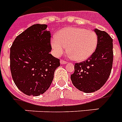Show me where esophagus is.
Returning <instances> with one entry per match:
<instances>
[{"mask_svg": "<svg viewBox=\"0 0 122 122\" xmlns=\"http://www.w3.org/2000/svg\"><path fill=\"white\" fill-rule=\"evenodd\" d=\"M60 63H61V64H65L67 63V61H64V60H63V59H61V61H60Z\"/></svg>", "mask_w": 122, "mask_h": 122, "instance_id": "34e87169", "label": "esophagus"}]
</instances>
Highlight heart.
I'll list each match as a JSON object with an SVG mask.
<instances>
[{
  "instance_id": "b5f03b06",
  "label": "heart",
  "mask_w": 122,
  "mask_h": 122,
  "mask_svg": "<svg viewBox=\"0 0 122 122\" xmlns=\"http://www.w3.org/2000/svg\"><path fill=\"white\" fill-rule=\"evenodd\" d=\"M98 37L95 31L81 27H67L59 30L51 41L52 49L56 56H60L66 49L70 57L75 61L88 59L95 51Z\"/></svg>"
}]
</instances>
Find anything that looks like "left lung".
Instances as JSON below:
<instances>
[{"label": "left lung", "mask_w": 122, "mask_h": 122, "mask_svg": "<svg viewBox=\"0 0 122 122\" xmlns=\"http://www.w3.org/2000/svg\"><path fill=\"white\" fill-rule=\"evenodd\" d=\"M98 37L95 51L88 59L75 64V72L71 75L72 83L85 93L100 90L110 76L113 64V39L105 31L95 29Z\"/></svg>", "instance_id": "1"}]
</instances>
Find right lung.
Returning <instances> with one entry per match:
<instances>
[{"label":"right lung","mask_w":122,"mask_h":122,"mask_svg":"<svg viewBox=\"0 0 122 122\" xmlns=\"http://www.w3.org/2000/svg\"><path fill=\"white\" fill-rule=\"evenodd\" d=\"M46 24H34L15 39L10 47V67L14 83L29 96L48 90L59 59L50 54L51 34Z\"/></svg>","instance_id":"right-lung-1"}]
</instances>
